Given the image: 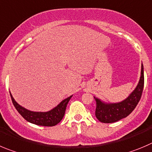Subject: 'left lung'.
I'll list each match as a JSON object with an SVG mask.
<instances>
[{
  "mask_svg": "<svg viewBox=\"0 0 152 152\" xmlns=\"http://www.w3.org/2000/svg\"><path fill=\"white\" fill-rule=\"evenodd\" d=\"M144 87V70L141 66V76L138 85L130 95L118 103H105L100 99L94 97L96 100L95 115L100 122L113 123L126 118L130 114L138 104Z\"/></svg>",
  "mask_w": 152,
  "mask_h": 152,
  "instance_id": "8db88e82",
  "label": "left lung"
}]
</instances>
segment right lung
I'll return each instance as SVG.
<instances>
[{
	"label": "right lung",
	"mask_w": 152,
	"mask_h": 152,
	"mask_svg": "<svg viewBox=\"0 0 152 152\" xmlns=\"http://www.w3.org/2000/svg\"><path fill=\"white\" fill-rule=\"evenodd\" d=\"M10 94L11 99H12V103H13L15 108L26 121H28L30 123H32V124H37V125L46 126V127L55 126L61 121L64 115L68 102L73 97V95H71L67 98L62 100L58 106H55V108L51 110L50 111L33 112L27 110V109L20 106L14 100L10 92Z\"/></svg>",
	"instance_id": "obj_1"
}]
</instances>
